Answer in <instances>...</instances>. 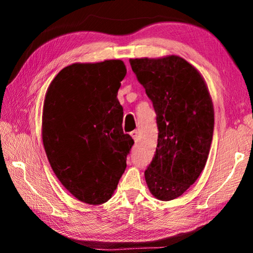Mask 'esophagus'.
<instances>
[{
  "label": "esophagus",
  "mask_w": 253,
  "mask_h": 253,
  "mask_svg": "<svg viewBox=\"0 0 253 253\" xmlns=\"http://www.w3.org/2000/svg\"><path fill=\"white\" fill-rule=\"evenodd\" d=\"M130 136L132 137V139L135 140V142H137V139H138V131L137 130H132L130 132Z\"/></svg>",
  "instance_id": "esophagus-1"
}]
</instances>
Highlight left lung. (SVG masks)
<instances>
[{
  "label": "left lung",
  "mask_w": 253,
  "mask_h": 253,
  "mask_svg": "<svg viewBox=\"0 0 253 253\" xmlns=\"http://www.w3.org/2000/svg\"><path fill=\"white\" fill-rule=\"evenodd\" d=\"M129 63L156 113L157 147L145 179L156 199L174 200L207 164L214 128L211 96L200 72L178 55Z\"/></svg>",
  "instance_id": "obj_1"
}]
</instances>
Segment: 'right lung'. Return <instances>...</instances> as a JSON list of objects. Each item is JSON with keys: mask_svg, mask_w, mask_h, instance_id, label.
Segmentation results:
<instances>
[{"mask_svg": "<svg viewBox=\"0 0 253 253\" xmlns=\"http://www.w3.org/2000/svg\"><path fill=\"white\" fill-rule=\"evenodd\" d=\"M122 60L74 63L45 93L42 140L55 176L81 202L108 201L126 169L134 139L123 130L117 99L126 76Z\"/></svg>", "mask_w": 253, "mask_h": 253, "instance_id": "right-lung-1", "label": "right lung"}]
</instances>
